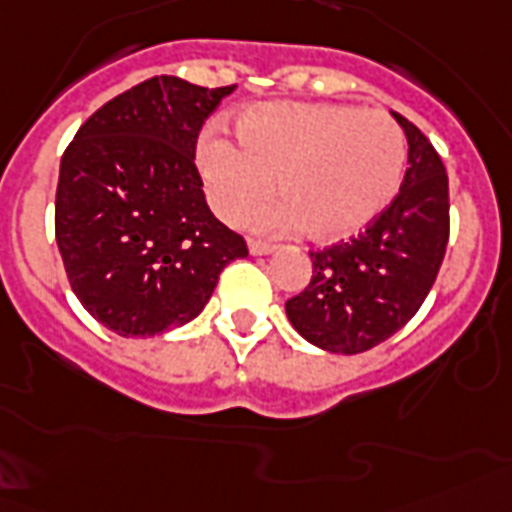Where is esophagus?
I'll list each match as a JSON object with an SVG mask.
<instances>
[{"instance_id": "1", "label": "esophagus", "mask_w": 512, "mask_h": 512, "mask_svg": "<svg viewBox=\"0 0 512 512\" xmlns=\"http://www.w3.org/2000/svg\"><path fill=\"white\" fill-rule=\"evenodd\" d=\"M248 251H251L253 256H266V253L274 251V246H269V243H261V240H248Z\"/></svg>"}]
</instances>
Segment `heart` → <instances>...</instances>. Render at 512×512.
I'll return each instance as SVG.
<instances>
[{
	"label": "heart",
	"mask_w": 512,
	"mask_h": 512,
	"mask_svg": "<svg viewBox=\"0 0 512 512\" xmlns=\"http://www.w3.org/2000/svg\"><path fill=\"white\" fill-rule=\"evenodd\" d=\"M238 141L209 135L198 149L214 209L235 219L280 174L286 196L243 222L256 232L306 225L316 240L366 230L398 196L408 159L398 122L348 104H259L238 120Z\"/></svg>",
	"instance_id": "heart-1"
}]
</instances>
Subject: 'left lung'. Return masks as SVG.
<instances>
[{
    "instance_id": "8db88e82",
    "label": "left lung",
    "mask_w": 512,
    "mask_h": 512,
    "mask_svg": "<svg viewBox=\"0 0 512 512\" xmlns=\"http://www.w3.org/2000/svg\"><path fill=\"white\" fill-rule=\"evenodd\" d=\"M408 138L400 193L358 238L311 253L314 277L285 303L295 332L329 353H363L411 322L437 280L450 238L445 164L421 130Z\"/></svg>"
}]
</instances>
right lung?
I'll list each match as a JSON object with an SVG mask.
<instances>
[{"instance_id": "add662e5", "label": "right lung", "mask_w": 512, "mask_h": 512, "mask_svg": "<svg viewBox=\"0 0 512 512\" xmlns=\"http://www.w3.org/2000/svg\"><path fill=\"white\" fill-rule=\"evenodd\" d=\"M235 86L159 75L96 109L59 164L54 232L88 314L120 337L183 327L246 240L206 204L196 141Z\"/></svg>"}]
</instances>
